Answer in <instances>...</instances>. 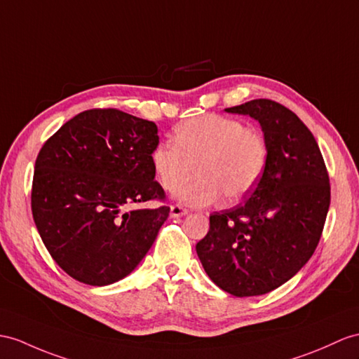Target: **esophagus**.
Wrapping results in <instances>:
<instances>
[{"mask_svg": "<svg viewBox=\"0 0 359 359\" xmlns=\"http://www.w3.org/2000/svg\"><path fill=\"white\" fill-rule=\"evenodd\" d=\"M187 213H189V210H187V208H184V207L178 205V204H175V205H172V207H170V216H172V217L186 216Z\"/></svg>", "mask_w": 359, "mask_h": 359, "instance_id": "obj_1", "label": "esophagus"}]
</instances>
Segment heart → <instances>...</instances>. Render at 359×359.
Here are the masks:
<instances>
[{"instance_id": "obj_1", "label": "heart", "mask_w": 359, "mask_h": 359, "mask_svg": "<svg viewBox=\"0 0 359 359\" xmlns=\"http://www.w3.org/2000/svg\"><path fill=\"white\" fill-rule=\"evenodd\" d=\"M173 142L152 151V169L168 191L182 186L195 168L196 178L175 198L187 207H207L226 196L238 201L255 189L266 169L268 143L260 129L241 120L207 114L173 130Z\"/></svg>"}]
</instances>
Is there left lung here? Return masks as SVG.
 <instances>
[{
	"label": "left lung",
	"mask_w": 359,
	"mask_h": 359,
	"mask_svg": "<svg viewBox=\"0 0 359 359\" xmlns=\"http://www.w3.org/2000/svg\"><path fill=\"white\" fill-rule=\"evenodd\" d=\"M225 111L259 121L268 163L245 203L210 215L196 252L225 292L262 295L290 280L316 251L330 204L329 175L312 133L283 104L256 99Z\"/></svg>",
	"instance_id": "1"
}]
</instances>
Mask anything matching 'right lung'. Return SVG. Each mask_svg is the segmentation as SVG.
<instances>
[{"instance_id": "1", "label": "right lung", "mask_w": 359, "mask_h": 359, "mask_svg": "<svg viewBox=\"0 0 359 359\" xmlns=\"http://www.w3.org/2000/svg\"><path fill=\"white\" fill-rule=\"evenodd\" d=\"M158 128L118 109H88L68 120L38 154L32 213L43 245L76 280L104 286L133 273L170 208L152 169Z\"/></svg>"}]
</instances>
